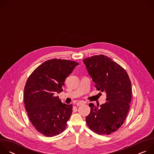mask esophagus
I'll return each instance as SVG.
<instances>
[{"mask_svg": "<svg viewBox=\"0 0 154 154\" xmlns=\"http://www.w3.org/2000/svg\"><path fill=\"white\" fill-rule=\"evenodd\" d=\"M83 102H77V106H80V105H83Z\"/></svg>", "mask_w": 154, "mask_h": 154, "instance_id": "1", "label": "esophagus"}]
</instances>
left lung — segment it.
<instances>
[{
	"mask_svg": "<svg viewBox=\"0 0 154 154\" xmlns=\"http://www.w3.org/2000/svg\"><path fill=\"white\" fill-rule=\"evenodd\" d=\"M83 61L97 90L106 94V102L99 108L89 104L91 112L86 117V124L97 134H111L123 124L129 111L131 85L128 75L121 66L103 55Z\"/></svg>",
	"mask_w": 154,
	"mask_h": 154,
	"instance_id": "8db88e82",
	"label": "left lung"
}]
</instances>
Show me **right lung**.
I'll return each instance as SVG.
<instances>
[{"label":"right lung","mask_w":154,"mask_h":154,"mask_svg":"<svg viewBox=\"0 0 154 154\" xmlns=\"http://www.w3.org/2000/svg\"><path fill=\"white\" fill-rule=\"evenodd\" d=\"M79 63L51 59L37 67L24 87V104L29 118L44 136L54 137L66 129L72 112V105L63 103L55 94L63 91L64 80Z\"/></svg>","instance_id":"obj_1"}]
</instances>
